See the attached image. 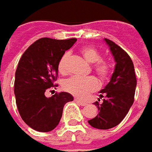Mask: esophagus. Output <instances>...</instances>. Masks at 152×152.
<instances>
[{
	"label": "esophagus",
	"mask_w": 152,
	"mask_h": 152,
	"mask_svg": "<svg viewBox=\"0 0 152 152\" xmlns=\"http://www.w3.org/2000/svg\"><path fill=\"white\" fill-rule=\"evenodd\" d=\"M75 101H76L78 104H80V105H82V106H84V105H86L87 104V102L86 101H83V100H81V99H75Z\"/></svg>",
	"instance_id": "34e87169"
}]
</instances>
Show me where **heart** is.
<instances>
[{"instance_id": "b5f03b06", "label": "heart", "mask_w": 152, "mask_h": 152, "mask_svg": "<svg viewBox=\"0 0 152 152\" xmlns=\"http://www.w3.org/2000/svg\"><path fill=\"white\" fill-rule=\"evenodd\" d=\"M81 53L89 64H94L93 69L95 73L101 78L107 77L110 71V65L108 62L101 60V53L93 47H85L81 50ZM69 53H65L62 55L58 64V69L60 74L65 75L69 71ZM64 89L70 94L84 99L89 94L97 90L99 88V82L94 76L86 78L74 76L66 80L63 85Z\"/></svg>"}]
</instances>
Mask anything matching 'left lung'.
I'll return each instance as SVG.
<instances>
[{"label": "left lung", "instance_id": "8db88e82", "mask_svg": "<svg viewBox=\"0 0 152 152\" xmlns=\"http://www.w3.org/2000/svg\"><path fill=\"white\" fill-rule=\"evenodd\" d=\"M104 41L115 64L109 83L99 91V98L104 97L103 103H94L99 110V115L88 121L93 128L98 129H111L122 122L133 105L137 85L134 66L129 54L112 41L106 38Z\"/></svg>", "mask_w": 152, "mask_h": 152}]
</instances>
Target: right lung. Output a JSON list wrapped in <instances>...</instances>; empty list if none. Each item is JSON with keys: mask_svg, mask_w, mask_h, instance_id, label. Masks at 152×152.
Masks as SVG:
<instances>
[{"mask_svg": "<svg viewBox=\"0 0 152 152\" xmlns=\"http://www.w3.org/2000/svg\"><path fill=\"white\" fill-rule=\"evenodd\" d=\"M76 42V38H41L26 49L18 62L14 82L17 107L23 122L34 130L49 132L55 129L64 104L74 99L66 92L49 98L45 92L58 87L53 81H56L59 59Z\"/></svg>", "mask_w": 152, "mask_h": 152, "instance_id": "obj_1", "label": "right lung"}]
</instances>
